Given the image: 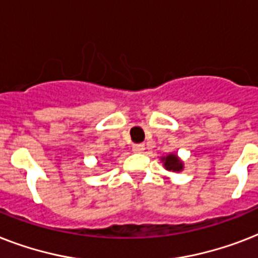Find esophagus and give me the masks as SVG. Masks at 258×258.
Segmentation results:
<instances>
[{"label": "esophagus", "mask_w": 258, "mask_h": 258, "mask_svg": "<svg viewBox=\"0 0 258 258\" xmlns=\"http://www.w3.org/2000/svg\"><path fill=\"white\" fill-rule=\"evenodd\" d=\"M145 145H134L133 146V151L134 153H138V154H142V153H145Z\"/></svg>", "instance_id": "esophagus-1"}]
</instances>
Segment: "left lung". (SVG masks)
Listing matches in <instances>:
<instances>
[{
  "label": "left lung",
  "instance_id": "obj_1",
  "mask_svg": "<svg viewBox=\"0 0 258 258\" xmlns=\"http://www.w3.org/2000/svg\"><path fill=\"white\" fill-rule=\"evenodd\" d=\"M162 162H163L165 169L169 171H182L183 170V163L175 154H169L167 157H163Z\"/></svg>",
  "mask_w": 258,
  "mask_h": 258
}]
</instances>
